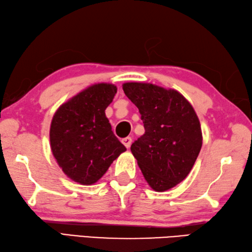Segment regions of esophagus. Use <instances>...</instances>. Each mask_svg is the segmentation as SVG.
I'll return each mask as SVG.
<instances>
[{"mask_svg":"<svg viewBox=\"0 0 252 252\" xmlns=\"http://www.w3.org/2000/svg\"><path fill=\"white\" fill-rule=\"evenodd\" d=\"M122 142L124 143V145L125 147L128 149V148H130V145H131V142H132V139L130 138V137H126V138H124L122 140Z\"/></svg>","mask_w":252,"mask_h":252,"instance_id":"obj_1","label":"esophagus"}]
</instances>
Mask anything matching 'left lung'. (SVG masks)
Listing matches in <instances>:
<instances>
[{"mask_svg": "<svg viewBox=\"0 0 252 252\" xmlns=\"http://www.w3.org/2000/svg\"><path fill=\"white\" fill-rule=\"evenodd\" d=\"M123 91L139 109L145 129L131 153L149 186L167 191L188 177L202 149L198 117L175 89L131 82L123 84Z\"/></svg>", "mask_w": 252, "mask_h": 252, "instance_id": "1", "label": "left lung"}]
</instances>
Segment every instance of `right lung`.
<instances>
[{"label": "right lung", "mask_w": 252, "mask_h": 252, "mask_svg": "<svg viewBox=\"0 0 252 252\" xmlns=\"http://www.w3.org/2000/svg\"><path fill=\"white\" fill-rule=\"evenodd\" d=\"M116 92L113 84H94L60 105L52 120L53 155L65 175L83 186L96 183L126 151L105 116Z\"/></svg>", "instance_id": "obj_1"}]
</instances>
